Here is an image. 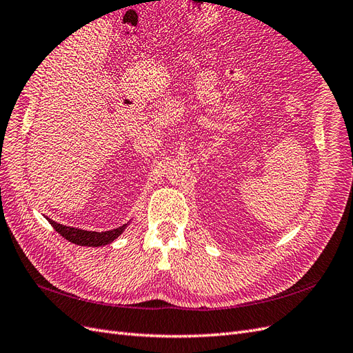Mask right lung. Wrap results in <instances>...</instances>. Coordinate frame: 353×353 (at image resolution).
Segmentation results:
<instances>
[{
  "instance_id": "obj_1",
  "label": "right lung",
  "mask_w": 353,
  "mask_h": 353,
  "mask_svg": "<svg viewBox=\"0 0 353 353\" xmlns=\"http://www.w3.org/2000/svg\"><path fill=\"white\" fill-rule=\"evenodd\" d=\"M48 219V218H47ZM48 222L52 225L61 237H65L70 243L79 244V245H91V248H99V245H104L112 243L114 239H117L123 232L126 225H122L119 228H114L110 231H103V232H95V231H85V230H78L73 227H66L61 225V223H57L54 221L48 219Z\"/></svg>"
}]
</instances>
